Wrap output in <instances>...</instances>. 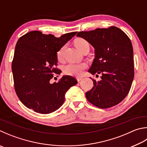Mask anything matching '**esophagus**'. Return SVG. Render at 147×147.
<instances>
[{"label":"esophagus","instance_id":"obj_1","mask_svg":"<svg viewBox=\"0 0 147 147\" xmlns=\"http://www.w3.org/2000/svg\"><path fill=\"white\" fill-rule=\"evenodd\" d=\"M76 79H77V80H78V82H80V81L82 80L83 78H82V77H77Z\"/></svg>","mask_w":147,"mask_h":147}]
</instances>
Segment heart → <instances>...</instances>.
<instances>
[{"label":"heart","instance_id":"1","mask_svg":"<svg viewBox=\"0 0 147 147\" xmlns=\"http://www.w3.org/2000/svg\"><path fill=\"white\" fill-rule=\"evenodd\" d=\"M86 44H88L87 42L84 39H78L75 42L76 46L79 50H80L83 46ZM64 50L65 46H63L57 52V55L58 60H62L63 59ZM87 65L85 63H69L64 66L63 71L65 72V73L69 74V75L79 76L82 75V74L84 72V69L87 67Z\"/></svg>","mask_w":147,"mask_h":147}]
</instances>
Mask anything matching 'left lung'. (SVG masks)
<instances>
[{
  "label": "left lung",
  "mask_w": 147,
  "mask_h": 147,
  "mask_svg": "<svg viewBox=\"0 0 147 147\" xmlns=\"http://www.w3.org/2000/svg\"><path fill=\"white\" fill-rule=\"evenodd\" d=\"M76 36L94 47L95 58L88 72L101 74V80L92 79L94 86L85 93L87 100L101 109L110 108L127 96L134 76L133 47L130 38L118 28L80 31Z\"/></svg>",
  "instance_id": "1"
}]
</instances>
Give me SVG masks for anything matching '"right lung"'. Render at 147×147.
Segmentation results:
<instances>
[{
	"label": "right lung",
	"mask_w": 147,
	"mask_h": 147,
	"mask_svg": "<svg viewBox=\"0 0 147 147\" xmlns=\"http://www.w3.org/2000/svg\"><path fill=\"white\" fill-rule=\"evenodd\" d=\"M77 32L55 37L38 31L29 32L18 39L12 62L15 89L26 107L40 114H49L62 105L65 95L78 82L74 77L63 76L51 83L61 71L57 65V52Z\"/></svg>",
	"instance_id": "right-lung-1"
}]
</instances>
